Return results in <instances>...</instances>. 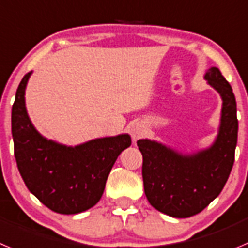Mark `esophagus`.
<instances>
[{
  "mask_svg": "<svg viewBox=\"0 0 248 248\" xmlns=\"http://www.w3.org/2000/svg\"><path fill=\"white\" fill-rule=\"evenodd\" d=\"M129 133H131V137L133 140H137L144 133V127L140 122H135L129 127Z\"/></svg>",
  "mask_w": 248,
  "mask_h": 248,
  "instance_id": "34e87169",
  "label": "esophagus"
}]
</instances>
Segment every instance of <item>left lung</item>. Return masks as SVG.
<instances>
[{
	"label": "left lung",
	"mask_w": 248,
	"mask_h": 248,
	"mask_svg": "<svg viewBox=\"0 0 248 248\" xmlns=\"http://www.w3.org/2000/svg\"><path fill=\"white\" fill-rule=\"evenodd\" d=\"M204 79L222 100L217 135L207 148L183 153L162 142L142 138L137 146L143 155L144 194L152 206L171 217L199 214L226 184L237 144V108L232 88L216 66Z\"/></svg>",
	"instance_id": "left-lung-1"
}]
</instances>
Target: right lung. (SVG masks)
<instances>
[{
	"label": "right lung",
	"instance_id": "right-lung-1",
	"mask_svg": "<svg viewBox=\"0 0 248 248\" xmlns=\"http://www.w3.org/2000/svg\"><path fill=\"white\" fill-rule=\"evenodd\" d=\"M33 71L23 77L12 106L15 157L24 184L50 210L73 215L96 205L116 159L131 146L121 133L66 146L48 140L33 126L26 108V88Z\"/></svg>",
	"mask_w": 248,
	"mask_h": 248
}]
</instances>
